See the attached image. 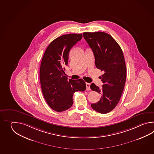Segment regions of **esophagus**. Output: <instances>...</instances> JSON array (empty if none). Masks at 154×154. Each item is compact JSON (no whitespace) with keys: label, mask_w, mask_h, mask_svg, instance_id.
I'll list each match as a JSON object with an SVG mask.
<instances>
[{"label":"esophagus","mask_w":154,"mask_h":154,"mask_svg":"<svg viewBox=\"0 0 154 154\" xmlns=\"http://www.w3.org/2000/svg\"><path fill=\"white\" fill-rule=\"evenodd\" d=\"M86 88L88 90L90 89V84L88 83V82H86Z\"/></svg>","instance_id":"1"}]
</instances>
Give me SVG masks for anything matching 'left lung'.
<instances>
[{"instance_id": "1", "label": "left lung", "mask_w": 154, "mask_h": 154, "mask_svg": "<svg viewBox=\"0 0 154 154\" xmlns=\"http://www.w3.org/2000/svg\"><path fill=\"white\" fill-rule=\"evenodd\" d=\"M86 41L95 56V66L104 72L100 76L103 82L100 88L92 83V90L101 94L100 100L91 105L102 114L112 111L120 100L125 88L127 69L121 47L108 33L103 32L83 33Z\"/></svg>"}]
</instances>
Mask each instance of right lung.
<instances>
[{
  "mask_svg": "<svg viewBox=\"0 0 154 154\" xmlns=\"http://www.w3.org/2000/svg\"><path fill=\"white\" fill-rule=\"evenodd\" d=\"M82 37V33L60 36L49 44L43 56L39 70L42 91L47 104L56 111L70 108L73 94L86 89L82 79L68 80L63 68L68 64L70 50Z\"/></svg>",
  "mask_w": 154,
  "mask_h": 154,
  "instance_id": "obj_1",
  "label": "right lung"
}]
</instances>
